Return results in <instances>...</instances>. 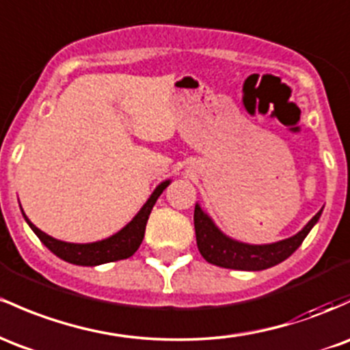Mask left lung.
<instances>
[{"label":"left lung","instance_id":"left-lung-1","mask_svg":"<svg viewBox=\"0 0 350 350\" xmlns=\"http://www.w3.org/2000/svg\"><path fill=\"white\" fill-rule=\"evenodd\" d=\"M322 209L297 234L269 244H249L232 239L217 228L213 217L199 202L194 207V229L198 249L207 262L236 271H262L286 260L302 244L310 229L317 224Z\"/></svg>","mask_w":350,"mask_h":350}]
</instances>
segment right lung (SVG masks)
Masks as SVG:
<instances>
[{
	"instance_id": "1",
	"label": "right lung",
	"mask_w": 350,
	"mask_h": 350,
	"mask_svg": "<svg viewBox=\"0 0 350 350\" xmlns=\"http://www.w3.org/2000/svg\"><path fill=\"white\" fill-rule=\"evenodd\" d=\"M171 184V179H166L161 184H157L156 189L149 196L148 201L144 202L143 207L137 211L128 224L122 229H119L116 234L106 237V239L96 241V243H86V244H76V243H66V241L55 239V237L48 236V234L38 229L36 226L29 221L25 211L21 209L23 217L28 222L29 228L33 232L40 237L43 243L53 254L59 257V259L66 260V262L76 264V266H99V264L114 262V260L128 259L134 252L137 251L141 243H143L146 224H148L149 214H151L152 207H154L157 198L163 194V191Z\"/></svg>"
}]
</instances>
